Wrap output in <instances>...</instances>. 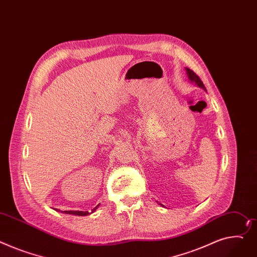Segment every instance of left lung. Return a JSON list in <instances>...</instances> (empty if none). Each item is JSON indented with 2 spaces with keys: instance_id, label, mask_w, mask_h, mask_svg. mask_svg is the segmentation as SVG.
Returning a JSON list of instances; mask_svg holds the SVG:
<instances>
[{
  "instance_id": "8db88e82",
  "label": "left lung",
  "mask_w": 257,
  "mask_h": 257,
  "mask_svg": "<svg viewBox=\"0 0 257 257\" xmlns=\"http://www.w3.org/2000/svg\"><path fill=\"white\" fill-rule=\"evenodd\" d=\"M185 69H186V73H187L188 79H189L191 82H194V83L197 85V87L201 88V89L204 90V91H207L206 88H204V84H203L202 81L200 80V78H199L191 69H189V68H185ZM160 206H162L161 203H160ZM162 207H164V206H162Z\"/></svg>"
}]
</instances>
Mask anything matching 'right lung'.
<instances>
[{"mask_svg":"<svg viewBox=\"0 0 257 257\" xmlns=\"http://www.w3.org/2000/svg\"><path fill=\"white\" fill-rule=\"evenodd\" d=\"M100 206V204H97V206L92 210V212H88V211H85V212H83V211H60V210H58V209H56V211H58V212H61V213H64V214H69V215H75V216H87V215H90L91 213H94L96 210H97V208Z\"/></svg>","mask_w":257,"mask_h":257,"instance_id":"right-lung-1","label":"right lung"}]
</instances>
